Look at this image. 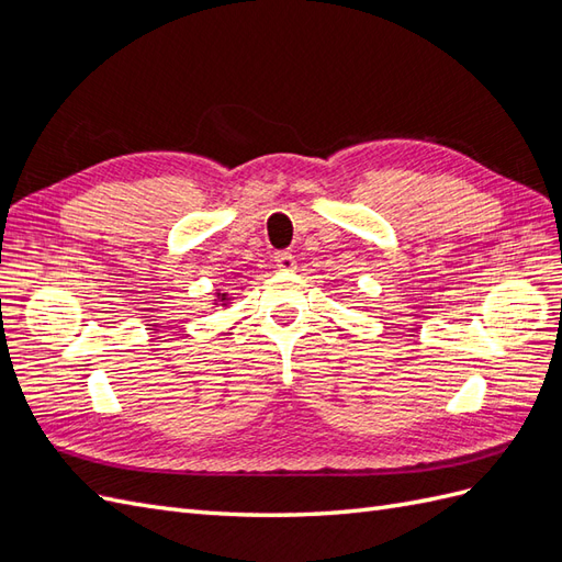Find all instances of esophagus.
<instances>
[{
  "label": "esophagus",
  "instance_id": "esophagus-1",
  "mask_svg": "<svg viewBox=\"0 0 562 562\" xmlns=\"http://www.w3.org/2000/svg\"><path fill=\"white\" fill-rule=\"evenodd\" d=\"M274 262H277V269L279 271H293L297 267L295 262V255L288 252V250H281L274 255Z\"/></svg>",
  "mask_w": 562,
  "mask_h": 562
}]
</instances>
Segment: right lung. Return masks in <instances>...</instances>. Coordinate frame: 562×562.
Instances as JSON below:
<instances>
[{
	"label": "right lung",
	"mask_w": 562,
	"mask_h": 562,
	"mask_svg": "<svg viewBox=\"0 0 562 562\" xmlns=\"http://www.w3.org/2000/svg\"><path fill=\"white\" fill-rule=\"evenodd\" d=\"M220 300H227V297H225V295H223V297H220Z\"/></svg>",
	"instance_id": "obj_1"
}]
</instances>
